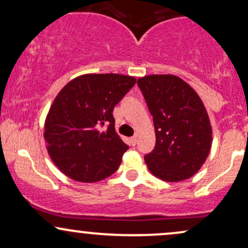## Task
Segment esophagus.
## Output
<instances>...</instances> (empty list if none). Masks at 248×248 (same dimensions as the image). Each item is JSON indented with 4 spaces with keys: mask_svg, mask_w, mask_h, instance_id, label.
<instances>
[{
    "mask_svg": "<svg viewBox=\"0 0 248 248\" xmlns=\"http://www.w3.org/2000/svg\"><path fill=\"white\" fill-rule=\"evenodd\" d=\"M138 139H139V138H138V135H134L133 138L130 139V143H132L133 146H135V144L138 143Z\"/></svg>",
    "mask_w": 248,
    "mask_h": 248,
    "instance_id": "esophagus-1",
    "label": "esophagus"
}]
</instances>
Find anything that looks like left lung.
I'll use <instances>...</instances> for the list:
<instances>
[{
  "label": "left lung",
  "mask_w": 248,
  "mask_h": 248,
  "mask_svg": "<svg viewBox=\"0 0 248 248\" xmlns=\"http://www.w3.org/2000/svg\"><path fill=\"white\" fill-rule=\"evenodd\" d=\"M155 127L156 143L144 156L149 171L166 182L192 177L209 156L212 128L196 91L177 76L139 78Z\"/></svg>",
  "instance_id": "left-lung-1"
}]
</instances>
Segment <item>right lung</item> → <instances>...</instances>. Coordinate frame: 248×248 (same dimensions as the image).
Segmentation results:
<instances>
[{"instance_id":"1","label":"right lung","mask_w":248,"mask_h":248,"mask_svg":"<svg viewBox=\"0 0 248 248\" xmlns=\"http://www.w3.org/2000/svg\"><path fill=\"white\" fill-rule=\"evenodd\" d=\"M135 82L130 76L93 73L62 88L45 119L44 139L62 173L92 183L118 170L128 146L115 132L113 109Z\"/></svg>"}]
</instances>
